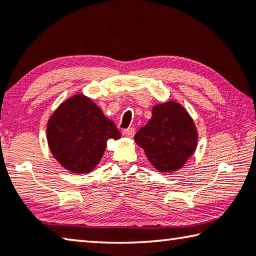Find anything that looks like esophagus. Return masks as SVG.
Masks as SVG:
<instances>
[{"instance_id":"esophagus-1","label":"esophagus","mask_w":256,"mask_h":256,"mask_svg":"<svg viewBox=\"0 0 256 256\" xmlns=\"http://www.w3.org/2000/svg\"><path fill=\"white\" fill-rule=\"evenodd\" d=\"M136 133V130L133 128H125L123 130V136H126V138H133Z\"/></svg>"}]
</instances>
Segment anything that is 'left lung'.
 <instances>
[{
    "label": "left lung",
    "instance_id": "8db88e82",
    "mask_svg": "<svg viewBox=\"0 0 256 256\" xmlns=\"http://www.w3.org/2000/svg\"><path fill=\"white\" fill-rule=\"evenodd\" d=\"M134 141L160 172H174L186 164L197 147L196 125L176 101L154 106L152 116L136 132Z\"/></svg>",
    "mask_w": 256,
    "mask_h": 256
}]
</instances>
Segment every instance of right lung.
<instances>
[{
    "mask_svg": "<svg viewBox=\"0 0 256 256\" xmlns=\"http://www.w3.org/2000/svg\"><path fill=\"white\" fill-rule=\"evenodd\" d=\"M46 138L52 155L76 174L91 172L104 156L109 139L120 132L115 123L84 94H75L60 104L48 120Z\"/></svg>",
    "mask_w": 256,
    "mask_h": 256,
    "instance_id": "1",
    "label": "right lung"
}]
</instances>
